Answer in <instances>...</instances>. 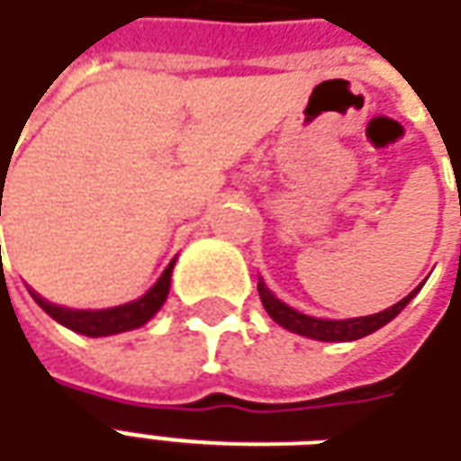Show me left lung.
I'll list each match as a JSON object with an SVG mask.
<instances>
[{"label":"left lung","mask_w":461,"mask_h":461,"mask_svg":"<svg viewBox=\"0 0 461 461\" xmlns=\"http://www.w3.org/2000/svg\"><path fill=\"white\" fill-rule=\"evenodd\" d=\"M258 293H260V300H263V308L267 310V315L276 320L277 325H283L290 332H298V335H305V338H312V340L322 342H348V340H360L365 335H370L375 330H380L382 325H387L390 320L397 318L402 308L414 298L412 290L407 298H402L393 308L382 310V312H375V315H367V318H350V320H320L310 318V315H303L298 310H293L285 303L280 300L266 288L263 280H258Z\"/></svg>","instance_id":"1"}]
</instances>
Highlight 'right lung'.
Segmentation results:
<instances>
[{
    "mask_svg": "<svg viewBox=\"0 0 461 461\" xmlns=\"http://www.w3.org/2000/svg\"><path fill=\"white\" fill-rule=\"evenodd\" d=\"M173 263L161 273V277L156 280L146 295H141L133 303H126V305H116V308L106 310H74V308H61V305H54L49 303L37 293H32V298L37 300L39 308L44 310L47 315L61 322L64 328L74 330L79 335H89V338H104V335H116V332H126V330L141 328L143 322L149 320L161 310V305L166 303V295H168V288H171V273Z\"/></svg>",
    "mask_w": 461,
    "mask_h": 461,
    "instance_id": "right-lung-1",
    "label": "right lung"
}]
</instances>
